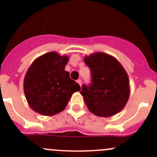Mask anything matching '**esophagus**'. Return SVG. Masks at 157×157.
Listing matches in <instances>:
<instances>
[{"label": "esophagus", "instance_id": "34e87169", "mask_svg": "<svg viewBox=\"0 0 157 157\" xmlns=\"http://www.w3.org/2000/svg\"><path fill=\"white\" fill-rule=\"evenodd\" d=\"M77 83H79V85H80V86H81V84H82V81H81V80H80V79H78V80H77Z\"/></svg>", "mask_w": 157, "mask_h": 157}]
</instances>
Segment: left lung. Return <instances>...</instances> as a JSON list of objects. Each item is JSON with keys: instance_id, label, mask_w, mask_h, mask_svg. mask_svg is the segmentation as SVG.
<instances>
[{"instance_id": "left-lung-1", "label": "left lung", "mask_w": 157, "mask_h": 157, "mask_svg": "<svg viewBox=\"0 0 157 157\" xmlns=\"http://www.w3.org/2000/svg\"><path fill=\"white\" fill-rule=\"evenodd\" d=\"M90 68L91 82L83 84L81 93L89 110L99 117H110L119 112L130 94L128 74L113 57L102 52L84 58Z\"/></svg>"}]
</instances>
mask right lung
<instances>
[{
    "mask_svg": "<svg viewBox=\"0 0 157 157\" xmlns=\"http://www.w3.org/2000/svg\"><path fill=\"white\" fill-rule=\"evenodd\" d=\"M67 61V56L52 52L38 58L29 67L24 78V93L35 112L43 115L59 113L71 95L80 90V85L64 71Z\"/></svg>",
    "mask_w": 157,
    "mask_h": 157,
    "instance_id": "1",
    "label": "right lung"
}]
</instances>
